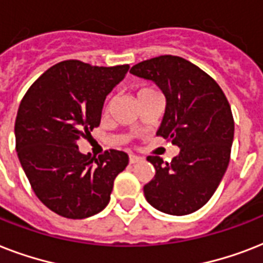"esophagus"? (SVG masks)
<instances>
[{
	"label": "esophagus",
	"instance_id": "34e87169",
	"mask_svg": "<svg viewBox=\"0 0 263 263\" xmlns=\"http://www.w3.org/2000/svg\"><path fill=\"white\" fill-rule=\"evenodd\" d=\"M140 161H143V158L139 156H135V154H129V164H138Z\"/></svg>",
	"mask_w": 263,
	"mask_h": 263
}]
</instances>
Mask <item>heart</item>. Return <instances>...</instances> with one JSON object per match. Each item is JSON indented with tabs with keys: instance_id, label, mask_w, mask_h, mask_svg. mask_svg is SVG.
I'll return each mask as SVG.
<instances>
[{
	"instance_id": "obj_1",
	"label": "heart",
	"mask_w": 263,
	"mask_h": 263,
	"mask_svg": "<svg viewBox=\"0 0 263 263\" xmlns=\"http://www.w3.org/2000/svg\"><path fill=\"white\" fill-rule=\"evenodd\" d=\"M150 92H154V90H152V88L148 87H143V88H139L138 90V97H140V95H146V94H150Z\"/></svg>"
}]
</instances>
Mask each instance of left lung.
<instances>
[{
	"instance_id": "obj_1",
	"label": "left lung",
	"mask_w": 263,
	"mask_h": 263,
	"mask_svg": "<svg viewBox=\"0 0 263 263\" xmlns=\"http://www.w3.org/2000/svg\"><path fill=\"white\" fill-rule=\"evenodd\" d=\"M131 73L162 91L166 105L157 135L180 147L171 162L147 157L156 175L143 187L146 200L172 216L196 212L208 203L228 168L235 132L228 99L216 80L177 55L142 61Z\"/></svg>"
}]
</instances>
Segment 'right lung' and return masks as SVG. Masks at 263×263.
Wrapping results in <instances>:
<instances>
[{"instance_id": "1", "label": "right lung", "mask_w": 263, "mask_h": 263, "mask_svg": "<svg viewBox=\"0 0 263 263\" xmlns=\"http://www.w3.org/2000/svg\"><path fill=\"white\" fill-rule=\"evenodd\" d=\"M128 69L63 61L28 88L18 106V161L35 195L59 216L82 220L102 212L116 176L128 165L127 153L110 150L97 158L78 146L99 125L106 95Z\"/></svg>"}]
</instances>
